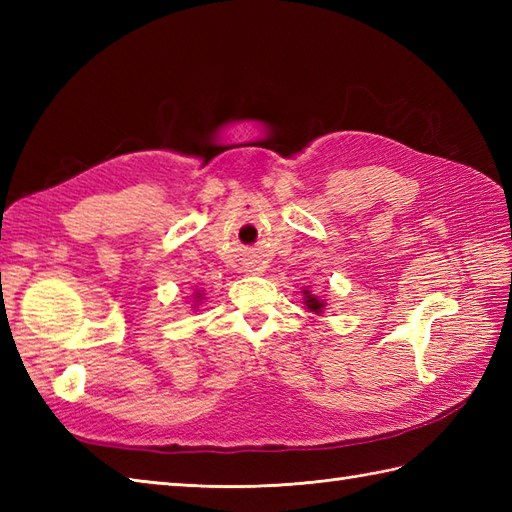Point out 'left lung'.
I'll use <instances>...</instances> for the list:
<instances>
[{
  "instance_id": "left-lung-1",
  "label": "left lung",
  "mask_w": 512,
  "mask_h": 512,
  "mask_svg": "<svg viewBox=\"0 0 512 512\" xmlns=\"http://www.w3.org/2000/svg\"><path fill=\"white\" fill-rule=\"evenodd\" d=\"M301 292H303V306H306V308H308L310 312H314V314H323V310H325V299L314 295V292H310V288H303Z\"/></svg>"
}]
</instances>
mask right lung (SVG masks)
Masks as SVG:
<instances>
[{
	"instance_id": "1",
	"label": "right lung",
	"mask_w": 512,
	"mask_h": 512,
	"mask_svg": "<svg viewBox=\"0 0 512 512\" xmlns=\"http://www.w3.org/2000/svg\"><path fill=\"white\" fill-rule=\"evenodd\" d=\"M191 299H193V303H191V310H195V308L200 306V301L204 299V292H202V290H195L193 295H191Z\"/></svg>"
}]
</instances>
